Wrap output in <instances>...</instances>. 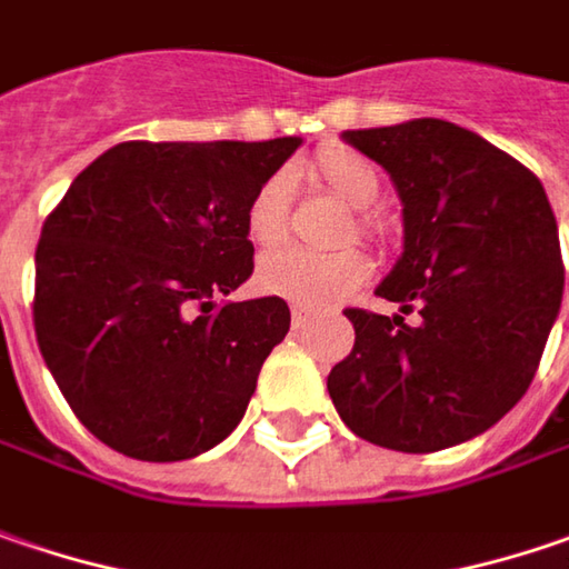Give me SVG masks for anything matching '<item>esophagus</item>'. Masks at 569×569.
<instances>
[{
  "mask_svg": "<svg viewBox=\"0 0 569 569\" xmlns=\"http://www.w3.org/2000/svg\"><path fill=\"white\" fill-rule=\"evenodd\" d=\"M291 323H295V329L307 327V323H310V310H303V307H295V310H291Z\"/></svg>",
  "mask_w": 569,
  "mask_h": 569,
  "instance_id": "1",
  "label": "esophagus"
}]
</instances>
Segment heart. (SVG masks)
Wrapping results in <instances>:
<instances>
[{
  "mask_svg": "<svg viewBox=\"0 0 569 569\" xmlns=\"http://www.w3.org/2000/svg\"><path fill=\"white\" fill-rule=\"evenodd\" d=\"M303 172L329 188L336 198H342L349 208H356L352 230L356 237L368 242L383 240V227L365 213L378 191H381V172L368 157H361L352 147H323L317 150ZM288 220H291V188L284 176H269L262 186L252 191L246 204V230L259 246H274L288 237ZM368 274V259L356 246H339L329 252H313L300 246H284L262 256L259 262V288L266 295L291 300L307 310H320L346 295H352Z\"/></svg>",
  "mask_w": 569,
  "mask_h": 569,
  "instance_id": "1",
  "label": "heart"
}]
</instances>
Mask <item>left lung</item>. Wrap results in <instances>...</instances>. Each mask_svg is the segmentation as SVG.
I'll return each mask as SVG.
<instances>
[{"label":"left lung","instance_id":"obj_1","mask_svg":"<svg viewBox=\"0 0 569 569\" xmlns=\"http://www.w3.org/2000/svg\"><path fill=\"white\" fill-rule=\"evenodd\" d=\"M403 201V256L378 298L419 323L346 310L356 349L327 387L358 439L441 451L497 426L538 371L563 298L557 220L538 176L439 118L346 130Z\"/></svg>","mask_w":569,"mask_h":569}]
</instances>
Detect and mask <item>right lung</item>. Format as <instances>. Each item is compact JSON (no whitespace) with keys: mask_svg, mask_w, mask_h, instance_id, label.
Returning a JSON list of instances; mask_svg holds the SVG:
<instances>
[{"mask_svg":"<svg viewBox=\"0 0 569 569\" xmlns=\"http://www.w3.org/2000/svg\"><path fill=\"white\" fill-rule=\"evenodd\" d=\"M298 147L128 140L86 166L43 220L38 346L108 448L186 461L240 426L291 310L281 298H217L252 274L246 204Z\"/></svg>","mask_w":569,"mask_h":569,"instance_id":"obj_1","label":"right lung"}]
</instances>
